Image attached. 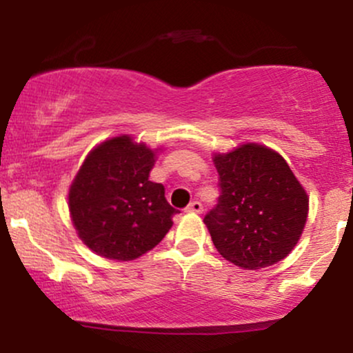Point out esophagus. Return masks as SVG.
<instances>
[{
    "instance_id": "1",
    "label": "esophagus",
    "mask_w": 353,
    "mask_h": 353,
    "mask_svg": "<svg viewBox=\"0 0 353 353\" xmlns=\"http://www.w3.org/2000/svg\"><path fill=\"white\" fill-rule=\"evenodd\" d=\"M185 212H196V214H201L202 212V204L199 201H192L190 204L185 208Z\"/></svg>"
}]
</instances>
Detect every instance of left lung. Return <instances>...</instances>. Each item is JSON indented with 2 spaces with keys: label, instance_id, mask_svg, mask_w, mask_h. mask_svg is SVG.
I'll use <instances>...</instances> for the list:
<instances>
[{
  "label": "left lung",
  "instance_id": "left-lung-1",
  "mask_svg": "<svg viewBox=\"0 0 353 353\" xmlns=\"http://www.w3.org/2000/svg\"><path fill=\"white\" fill-rule=\"evenodd\" d=\"M217 205L204 224L219 254L242 269L277 264L292 252L305 228L309 197L279 152L242 144L216 154Z\"/></svg>",
  "mask_w": 353,
  "mask_h": 353
}]
</instances>
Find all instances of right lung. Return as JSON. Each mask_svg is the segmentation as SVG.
Returning <instances> with one entry per match:
<instances>
[{
  "label": "right lung",
  "instance_id": "right-lung-1",
  "mask_svg": "<svg viewBox=\"0 0 353 353\" xmlns=\"http://www.w3.org/2000/svg\"><path fill=\"white\" fill-rule=\"evenodd\" d=\"M156 152L132 137L96 145L70 188V212L81 241L114 261H134L163 241L177 210L164 185L149 181Z\"/></svg>",
  "mask_w": 353,
  "mask_h": 353
}]
</instances>
